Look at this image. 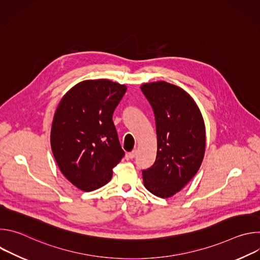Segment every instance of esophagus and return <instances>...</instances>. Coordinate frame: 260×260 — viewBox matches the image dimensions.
Returning a JSON list of instances; mask_svg holds the SVG:
<instances>
[{
  "label": "esophagus",
  "mask_w": 260,
  "mask_h": 260,
  "mask_svg": "<svg viewBox=\"0 0 260 260\" xmlns=\"http://www.w3.org/2000/svg\"><path fill=\"white\" fill-rule=\"evenodd\" d=\"M137 153H138V151L135 149V150H133L132 152H129L128 154H127V156H128V158H131V159H133V158H135L136 157V155H137Z\"/></svg>",
  "instance_id": "esophagus-1"
}]
</instances>
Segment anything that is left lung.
I'll return each mask as SVG.
<instances>
[{"instance_id":"left-lung-1","label":"left lung","mask_w":260,"mask_h":260,"mask_svg":"<svg viewBox=\"0 0 260 260\" xmlns=\"http://www.w3.org/2000/svg\"><path fill=\"white\" fill-rule=\"evenodd\" d=\"M152 107L157 136L154 164L143 170L147 190L158 198L180 191L198 173L205 154L206 134L201 111L182 88L158 81L141 86Z\"/></svg>"}]
</instances>
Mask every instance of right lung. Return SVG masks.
Returning <instances> with one entry per match:
<instances>
[{
  "mask_svg": "<svg viewBox=\"0 0 260 260\" xmlns=\"http://www.w3.org/2000/svg\"><path fill=\"white\" fill-rule=\"evenodd\" d=\"M126 86L107 79L86 80L61 99L51 127V149L62 175L92 191L112 177L124 156L112 120Z\"/></svg>",
  "mask_w": 260,
  "mask_h": 260,
  "instance_id": "1",
  "label": "right lung"
}]
</instances>
